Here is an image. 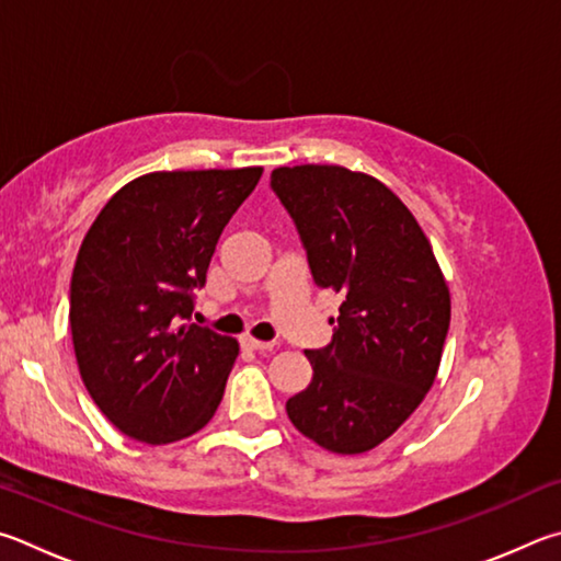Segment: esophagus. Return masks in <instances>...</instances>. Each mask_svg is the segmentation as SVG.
<instances>
[{
  "instance_id": "esophagus-1",
  "label": "esophagus",
  "mask_w": 561,
  "mask_h": 561,
  "mask_svg": "<svg viewBox=\"0 0 561 561\" xmlns=\"http://www.w3.org/2000/svg\"><path fill=\"white\" fill-rule=\"evenodd\" d=\"M241 345L249 347V350H255V352H265V350H273V342H263V340H255V337H241Z\"/></svg>"
}]
</instances>
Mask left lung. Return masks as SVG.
<instances>
[{
    "mask_svg": "<svg viewBox=\"0 0 561 561\" xmlns=\"http://www.w3.org/2000/svg\"><path fill=\"white\" fill-rule=\"evenodd\" d=\"M271 190L296 224L316 286L342 293L332 342L306 350L312 381L286 411L318 446L365 454L434 385L450 322L444 273L414 214L375 176L278 167Z\"/></svg>",
    "mask_w": 561,
    "mask_h": 561,
    "instance_id": "1",
    "label": "left lung"
}]
</instances>
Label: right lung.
Wrapping results in <instances>:
<instances>
[{
	"mask_svg": "<svg viewBox=\"0 0 561 561\" xmlns=\"http://www.w3.org/2000/svg\"><path fill=\"white\" fill-rule=\"evenodd\" d=\"M261 172L137 176L88 229L68 320L88 394L125 436L172 444L204 428L219 407L239 342L190 322L194 290Z\"/></svg>",
	"mask_w": 561,
	"mask_h": 561,
	"instance_id": "right-lung-1",
	"label": "right lung"
}]
</instances>
